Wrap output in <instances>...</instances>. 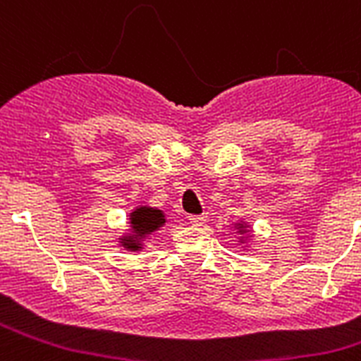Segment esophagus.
I'll return each instance as SVG.
<instances>
[{
    "instance_id": "esophagus-1",
    "label": "esophagus",
    "mask_w": 361,
    "mask_h": 361,
    "mask_svg": "<svg viewBox=\"0 0 361 361\" xmlns=\"http://www.w3.org/2000/svg\"><path fill=\"white\" fill-rule=\"evenodd\" d=\"M188 220L191 226H202L206 222V215H191Z\"/></svg>"
}]
</instances>
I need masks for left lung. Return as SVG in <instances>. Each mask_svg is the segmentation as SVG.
<instances>
[{"mask_svg":"<svg viewBox=\"0 0 361 361\" xmlns=\"http://www.w3.org/2000/svg\"><path fill=\"white\" fill-rule=\"evenodd\" d=\"M233 229L237 231L238 242H240V244H242L244 251L245 250L250 251V245H247V240H251V238H253V229H251L250 222H245V220H238V222H235V224H233Z\"/></svg>","mask_w":361,"mask_h":361,"instance_id":"left-lung-1","label":"left lung"}]
</instances>
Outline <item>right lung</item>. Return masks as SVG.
Wrapping results in <instances>:
<instances>
[{"label":"right lung","instance_id":"obj_1","mask_svg":"<svg viewBox=\"0 0 361 361\" xmlns=\"http://www.w3.org/2000/svg\"><path fill=\"white\" fill-rule=\"evenodd\" d=\"M130 228L119 237V245L126 251H142L146 238L166 224V213L152 206H137L128 219Z\"/></svg>","mask_w":361,"mask_h":361}]
</instances>
